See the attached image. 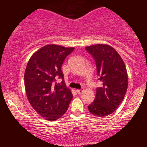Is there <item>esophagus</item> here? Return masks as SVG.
<instances>
[{"mask_svg": "<svg viewBox=\"0 0 147 147\" xmlns=\"http://www.w3.org/2000/svg\"><path fill=\"white\" fill-rule=\"evenodd\" d=\"M76 91H77V92H78V94H81L83 92L82 89H81V90H77Z\"/></svg>", "mask_w": 147, "mask_h": 147, "instance_id": "34e87169", "label": "esophagus"}]
</instances>
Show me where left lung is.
<instances>
[{"label":"left lung","instance_id":"left-lung-1","mask_svg":"<svg viewBox=\"0 0 147 147\" xmlns=\"http://www.w3.org/2000/svg\"><path fill=\"white\" fill-rule=\"evenodd\" d=\"M86 50L94 57L97 75L102 86L96 89L94 102L88 106L90 112L104 117L113 113L124 100L128 87V75L124 61L109 45L87 46Z\"/></svg>","mask_w":147,"mask_h":147}]
</instances>
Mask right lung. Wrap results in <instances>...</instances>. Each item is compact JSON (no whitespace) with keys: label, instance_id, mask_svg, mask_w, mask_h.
Listing matches in <instances>:
<instances>
[{"label":"right lung","instance_id":"obj_1","mask_svg":"<svg viewBox=\"0 0 147 147\" xmlns=\"http://www.w3.org/2000/svg\"><path fill=\"white\" fill-rule=\"evenodd\" d=\"M75 47L50 44L33 53L28 61L24 80L26 92L31 106L48 121L61 117L72 99L70 89L66 87L61 67L65 57ZM57 77L61 84H54Z\"/></svg>","mask_w":147,"mask_h":147}]
</instances>
